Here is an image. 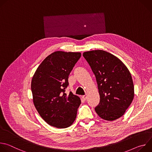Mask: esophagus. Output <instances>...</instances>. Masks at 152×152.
Returning a JSON list of instances; mask_svg holds the SVG:
<instances>
[{"instance_id":"obj_1","label":"esophagus","mask_w":152,"mask_h":152,"mask_svg":"<svg viewBox=\"0 0 152 152\" xmlns=\"http://www.w3.org/2000/svg\"><path fill=\"white\" fill-rule=\"evenodd\" d=\"M82 97V99H83L84 100H86V99H87V96L85 95V96H83Z\"/></svg>"}]
</instances>
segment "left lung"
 Wrapping results in <instances>:
<instances>
[{
    "mask_svg": "<svg viewBox=\"0 0 152 152\" xmlns=\"http://www.w3.org/2000/svg\"><path fill=\"white\" fill-rule=\"evenodd\" d=\"M83 56L89 64L97 83L100 102L95 107L96 113L107 121L119 118L134 97L131 73L120 59L106 51L85 52Z\"/></svg>",
    "mask_w": 152,
    "mask_h": 152,
    "instance_id": "8db88e82",
    "label": "left lung"
}]
</instances>
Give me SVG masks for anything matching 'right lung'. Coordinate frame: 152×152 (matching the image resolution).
Here are the masks:
<instances>
[{"label": "right lung", "mask_w": 152, "mask_h": 152, "mask_svg": "<svg viewBox=\"0 0 152 152\" xmlns=\"http://www.w3.org/2000/svg\"><path fill=\"white\" fill-rule=\"evenodd\" d=\"M81 56L80 52L56 51L43 61L31 82L34 106L48 124L66 128L75 121L80 98L72 92L67 94L69 76Z\"/></svg>", "instance_id": "add662e5"}]
</instances>
